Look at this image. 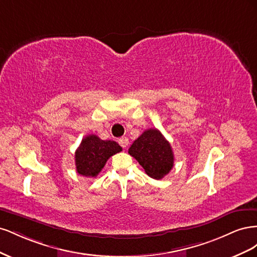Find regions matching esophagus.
<instances>
[{"mask_svg":"<svg viewBox=\"0 0 257 257\" xmlns=\"http://www.w3.org/2000/svg\"><path fill=\"white\" fill-rule=\"evenodd\" d=\"M118 143L120 144V146L122 148H126L128 146V138L127 137H121L118 141Z\"/></svg>","mask_w":257,"mask_h":257,"instance_id":"1","label":"esophagus"}]
</instances>
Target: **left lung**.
Returning a JSON list of instances; mask_svg holds the SVG:
<instances>
[{
  "instance_id": "1",
  "label": "left lung",
  "mask_w": 257,
  "mask_h": 257,
  "mask_svg": "<svg viewBox=\"0 0 257 257\" xmlns=\"http://www.w3.org/2000/svg\"><path fill=\"white\" fill-rule=\"evenodd\" d=\"M128 153L153 179H162L174 166L172 146L157 128L145 131L130 147Z\"/></svg>"
}]
</instances>
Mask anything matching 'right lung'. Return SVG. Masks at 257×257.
<instances>
[{
    "label": "right lung",
    "mask_w": 257,
    "mask_h": 257,
    "mask_svg": "<svg viewBox=\"0 0 257 257\" xmlns=\"http://www.w3.org/2000/svg\"><path fill=\"white\" fill-rule=\"evenodd\" d=\"M122 148L113 141H102L96 135L85 136L75 152L77 173L83 177H96L113 154Z\"/></svg>",
    "instance_id": "obj_1"
}]
</instances>
